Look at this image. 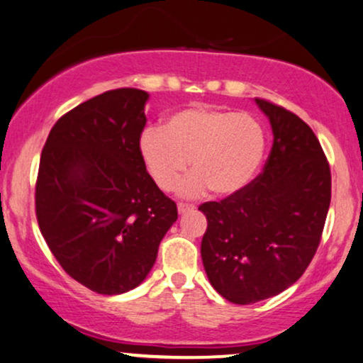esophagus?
Instances as JSON below:
<instances>
[{"label": "esophagus", "mask_w": 363, "mask_h": 363, "mask_svg": "<svg viewBox=\"0 0 363 363\" xmlns=\"http://www.w3.org/2000/svg\"><path fill=\"white\" fill-rule=\"evenodd\" d=\"M195 210V205H190V203H178V213L183 216V213H189V212H194Z\"/></svg>", "instance_id": "obj_1"}]
</instances>
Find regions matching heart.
<instances>
[{
  "instance_id": "heart-1",
  "label": "heart",
  "mask_w": 363,
  "mask_h": 363,
  "mask_svg": "<svg viewBox=\"0 0 363 363\" xmlns=\"http://www.w3.org/2000/svg\"><path fill=\"white\" fill-rule=\"evenodd\" d=\"M266 146V129L252 114L208 106L173 113L161 129L140 138L143 163L161 190L178 185L190 160L194 173L178 189L183 196L208 189L223 199L244 191L262 167Z\"/></svg>"
}]
</instances>
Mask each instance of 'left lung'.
I'll return each mask as SVG.
<instances>
[{
  "mask_svg": "<svg viewBox=\"0 0 363 363\" xmlns=\"http://www.w3.org/2000/svg\"><path fill=\"white\" fill-rule=\"evenodd\" d=\"M272 129L264 172L240 194L199 210L207 217L202 261L210 284L252 305L294 284L318 249L332 174L318 138L284 107L254 99Z\"/></svg>",
  "mask_w": 363,
  "mask_h": 363,
  "instance_id": "left-lung-1",
  "label": "left lung"
}]
</instances>
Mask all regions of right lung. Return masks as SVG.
Here are the masks:
<instances>
[{
    "label": "right lung",
    "instance_id": "right-lung-1",
    "mask_svg": "<svg viewBox=\"0 0 363 363\" xmlns=\"http://www.w3.org/2000/svg\"><path fill=\"white\" fill-rule=\"evenodd\" d=\"M147 99L116 89L82 102L57 121L40 158L43 239L67 274L99 294L140 286L178 218L140 155Z\"/></svg>",
    "mask_w": 363,
    "mask_h": 363
}]
</instances>
